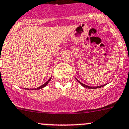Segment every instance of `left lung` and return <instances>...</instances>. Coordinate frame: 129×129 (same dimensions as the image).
Wrapping results in <instances>:
<instances>
[{"instance_id":"8db88e82","label":"left lung","mask_w":129,"mask_h":129,"mask_svg":"<svg viewBox=\"0 0 129 129\" xmlns=\"http://www.w3.org/2000/svg\"><path fill=\"white\" fill-rule=\"evenodd\" d=\"M76 80L78 81V82H79V83H80L81 85H82V86L83 87H86V88H87V89H97V88H101V87H102L105 86V85H106V84H105V85H100V86H96V87H90V86H88V85H86L83 84V83H82V82H80V81H79L78 80L77 78H76Z\"/></svg>"}]
</instances>
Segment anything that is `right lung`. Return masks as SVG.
Listing matches in <instances>:
<instances>
[{
    "mask_svg": "<svg viewBox=\"0 0 129 129\" xmlns=\"http://www.w3.org/2000/svg\"><path fill=\"white\" fill-rule=\"evenodd\" d=\"M51 77L48 80H47V82H46V83H44V84H43V85H42L41 86L39 87H37V88H35V89H31V90H39V89H42V88H44V87H46V85H47L48 84V83H49V81L51 80ZM28 90H29V89H28Z\"/></svg>",
    "mask_w": 129,
    "mask_h": 129,
    "instance_id": "1",
    "label": "right lung"
}]
</instances>
